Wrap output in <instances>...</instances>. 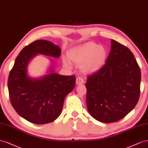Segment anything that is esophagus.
Wrapping results in <instances>:
<instances>
[{
	"label": "esophagus",
	"mask_w": 148,
	"mask_h": 148,
	"mask_svg": "<svg viewBox=\"0 0 148 148\" xmlns=\"http://www.w3.org/2000/svg\"><path fill=\"white\" fill-rule=\"evenodd\" d=\"M84 82V79H83L82 77H80V76L77 77V79H76V84H78V85H79V84H82Z\"/></svg>",
	"instance_id": "34e87169"
}]
</instances>
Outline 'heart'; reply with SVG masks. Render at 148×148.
I'll return each instance as SVG.
<instances>
[{
  "label": "heart",
  "instance_id": "1",
  "mask_svg": "<svg viewBox=\"0 0 148 148\" xmlns=\"http://www.w3.org/2000/svg\"><path fill=\"white\" fill-rule=\"evenodd\" d=\"M67 56L71 62L81 66L83 72L89 73L102 66L107 56V50L104 46L94 42H88L71 49ZM63 62L67 66H70L66 60Z\"/></svg>",
  "mask_w": 148,
  "mask_h": 148
}]
</instances>
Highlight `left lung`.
I'll return each instance as SVG.
<instances>
[{"mask_svg": "<svg viewBox=\"0 0 148 148\" xmlns=\"http://www.w3.org/2000/svg\"><path fill=\"white\" fill-rule=\"evenodd\" d=\"M103 66L87 77L86 103L90 115L102 123L124 118L136 106L140 95V66L125 46L111 40Z\"/></svg>", "mask_w": 148, "mask_h": 148, "instance_id": "8db88e82", "label": "left lung"}]
</instances>
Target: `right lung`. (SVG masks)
<instances>
[{
  "instance_id": "right-lung-1",
  "label": "right lung",
  "mask_w": 148,
  "mask_h": 148,
  "mask_svg": "<svg viewBox=\"0 0 148 148\" xmlns=\"http://www.w3.org/2000/svg\"><path fill=\"white\" fill-rule=\"evenodd\" d=\"M38 53L59 58L61 49L47 40L26 46L16 57L8 78L10 102L19 115L31 123L43 125L60 115L66 96L74 89L75 77L51 73L39 79L27 74L28 63Z\"/></svg>"
}]
</instances>
